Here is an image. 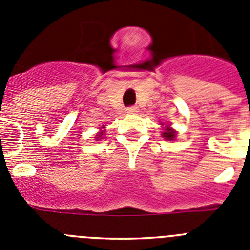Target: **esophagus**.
<instances>
[{
  "label": "esophagus",
  "mask_w": 250,
  "mask_h": 250,
  "mask_svg": "<svg viewBox=\"0 0 250 250\" xmlns=\"http://www.w3.org/2000/svg\"><path fill=\"white\" fill-rule=\"evenodd\" d=\"M126 112L127 114H136V112H138V109H136V107H129V109H126Z\"/></svg>",
  "instance_id": "esophagus-1"
}]
</instances>
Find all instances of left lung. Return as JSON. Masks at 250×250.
<instances>
[{"instance_id": "left-lung-1", "label": "left lung", "mask_w": 250, "mask_h": 250, "mask_svg": "<svg viewBox=\"0 0 250 250\" xmlns=\"http://www.w3.org/2000/svg\"><path fill=\"white\" fill-rule=\"evenodd\" d=\"M161 126L164 125V123H161L160 124ZM176 134H178V131L176 130H174L173 127L170 126V125H165L164 127H163V132H161V136L165 139V140H175L176 138Z\"/></svg>"}]
</instances>
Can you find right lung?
I'll return each mask as SVG.
<instances>
[{
  "instance_id": "1",
  "label": "right lung",
  "mask_w": 250,
  "mask_h": 250,
  "mask_svg": "<svg viewBox=\"0 0 250 250\" xmlns=\"http://www.w3.org/2000/svg\"><path fill=\"white\" fill-rule=\"evenodd\" d=\"M104 132H105V125H103V126H101V127H99V132H98V134H96L95 139H96V140H100V139H103Z\"/></svg>"
}]
</instances>
